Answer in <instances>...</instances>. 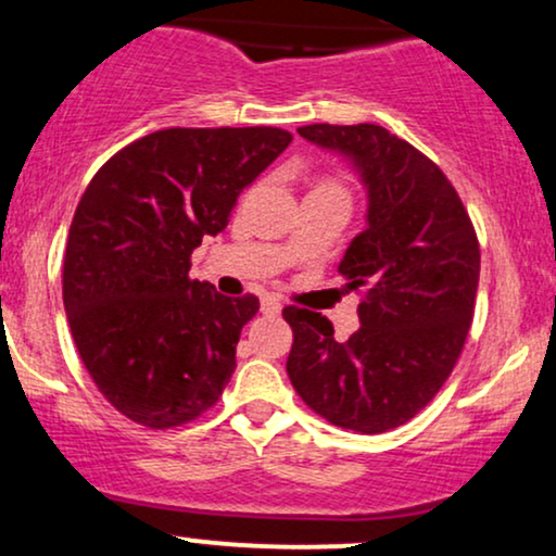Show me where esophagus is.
<instances>
[{
  "label": "esophagus",
  "mask_w": 556,
  "mask_h": 556,
  "mask_svg": "<svg viewBox=\"0 0 556 556\" xmlns=\"http://www.w3.org/2000/svg\"><path fill=\"white\" fill-rule=\"evenodd\" d=\"M261 311H264L266 316H277L279 311H282V303H279L277 298H271V295H266L264 300H261Z\"/></svg>",
  "instance_id": "1"
}]
</instances>
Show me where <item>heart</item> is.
Wrapping results in <instances>:
<instances>
[{"label": "heart", "instance_id": "heart-1", "mask_svg": "<svg viewBox=\"0 0 556 556\" xmlns=\"http://www.w3.org/2000/svg\"><path fill=\"white\" fill-rule=\"evenodd\" d=\"M324 188H337V185H334V182H329V185H324ZM337 190H342V188H337Z\"/></svg>", "mask_w": 556, "mask_h": 556}]
</instances>
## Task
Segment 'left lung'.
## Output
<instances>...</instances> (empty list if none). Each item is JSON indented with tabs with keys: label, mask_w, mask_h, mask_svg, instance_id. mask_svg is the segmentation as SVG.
Instances as JSON below:
<instances>
[{
	"label": "left lung",
	"mask_w": 556,
	"mask_h": 556,
	"mask_svg": "<svg viewBox=\"0 0 556 556\" xmlns=\"http://www.w3.org/2000/svg\"><path fill=\"white\" fill-rule=\"evenodd\" d=\"M298 132L361 172L368 227L340 261L344 287L361 292V329L340 342L327 316L287 305V376L329 424L384 433L418 416L460 358L481 271L473 222L444 172L387 127Z\"/></svg>",
	"instance_id": "8db88e82"
}]
</instances>
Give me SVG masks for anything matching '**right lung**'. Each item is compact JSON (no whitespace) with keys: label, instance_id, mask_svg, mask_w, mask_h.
<instances>
[{"label":"right lung","instance_id":"add662e5","mask_svg":"<svg viewBox=\"0 0 556 556\" xmlns=\"http://www.w3.org/2000/svg\"><path fill=\"white\" fill-rule=\"evenodd\" d=\"M292 136L279 127H169L117 151L70 225L62 300L83 366L123 416L172 429L216 405L258 298L190 279V253Z\"/></svg>","mask_w":556,"mask_h":556}]
</instances>
